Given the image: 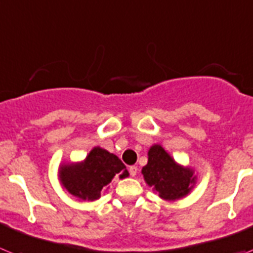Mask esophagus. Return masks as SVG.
Returning a JSON list of instances; mask_svg holds the SVG:
<instances>
[{
	"label": "esophagus",
	"instance_id": "1",
	"mask_svg": "<svg viewBox=\"0 0 253 253\" xmlns=\"http://www.w3.org/2000/svg\"><path fill=\"white\" fill-rule=\"evenodd\" d=\"M129 170V174H131V177H135L136 174H137V167L136 166H131L128 168Z\"/></svg>",
	"mask_w": 253,
	"mask_h": 253
}]
</instances>
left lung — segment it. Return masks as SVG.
<instances>
[{
    "label": "left lung",
    "mask_w": 253,
    "mask_h": 253,
    "mask_svg": "<svg viewBox=\"0 0 253 253\" xmlns=\"http://www.w3.org/2000/svg\"><path fill=\"white\" fill-rule=\"evenodd\" d=\"M145 182L167 201L187 196L196 183L195 170L173 159L162 145H153L148 151V164L141 170Z\"/></svg>",
    "instance_id": "obj_1"
}]
</instances>
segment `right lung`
<instances>
[{
	"label": "right lung",
	"mask_w": 253,
	"mask_h": 253,
	"mask_svg": "<svg viewBox=\"0 0 253 253\" xmlns=\"http://www.w3.org/2000/svg\"><path fill=\"white\" fill-rule=\"evenodd\" d=\"M58 177L63 188L72 196L83 201H94L99 199L114 177L126 178L128 172L117 155L95 146L84 160L60 166Z\"/></svg>",
	"instance_id": "add662e5"
}]
</instances>
